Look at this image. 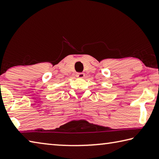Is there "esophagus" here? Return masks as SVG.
I'll list each match as a JSON object with an SVG mask.
<instances>
[{
  "label": "esophagus",
  "mask_w": 159,
  "mask_h": 159,
  "mask_svg": "<svg viewBox=\"0 0 159 159\" xmlns=\"http://www.w3.org/2000/svg\"><path fill=\"white\" fill-rule=\"evenodd\" d=\"M77 77L78 78H83L84 77V73H83V72H79V73L77 74Z\"/></svg>",
  "instance_id": "34e87169"
}]
</instances>
